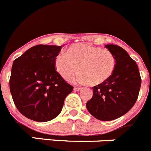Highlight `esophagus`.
Wrapping results in <instances>:
<instances>
[{
    "label": "esophagus",
    "instance_id": "1",
    "mask_svg": "<svg viewBox=\"0 0 151 151\" xmlns=\"http://www.w3.org/2000/svg\"><path fill=\"white\" fill-rule=\"evenodd\" d=\"M81 89H82V88L81 87H78V86H75L74 87V90L76 91H80Z\"/></svg>",
    "mask_w": 151,
    "mask_h": 151
}]
</instances>
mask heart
Masks as SVG:
<instances>
[{"mask_svg":"<svg viewBox=\"0 0 151 151\" xmlns=\"http://www.w3.org/2000/svg\"><path fill=\"white\" fill-rule=\"evenodd\" d=\"M116 65V57L110 50L88 43L72 45L54 60L56 70L63 78H69L79 69L81 72L71 78L72 82H89L92 85L106 81L113 75Z\"/></svg>","mask_w":151,"mask_h":151,"instance_id":"1","label":"heart"}]
</instances>
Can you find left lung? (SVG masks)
Masks as SVG:
<instances>
[{"mask_svg": "<svg viewBox=\"0 0 151 151\" xmlns=\"http://www.w3.org/2000/svg\"><path fill=\"white\" fill-rule=\"evenodd\" d=\"M105 47L115 56V70L106 81L92 88L93 96L86 107L97 119L110 121L132 108L139 94L141 78L138 65L123 48L115 45Z\"/></svg>", "mask_w": 151, "mask_h": 151, "instance_id": "left-lung-1", "label": "left lung"}]
</instances>
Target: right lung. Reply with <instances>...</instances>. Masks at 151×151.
I'll return each instance as SVG.
<instances>
[{
    "instance_id": "1",
    "label": "right lung",
    "mask_w": 151,
    "mask_h": 151,
    "mask_svg": "<svg viewBox=\"0 0 151 151\" xmlns=\"http://www.w3.org/2000/svg\"><path fill=\"white\" fill-rule=\"evenodd\" d=\"M62 46L38 45L13 61L10 90L18 110L29 119L47 122L57 116L73 87L55 69Z\"/></svg>"
}]
</instances>
